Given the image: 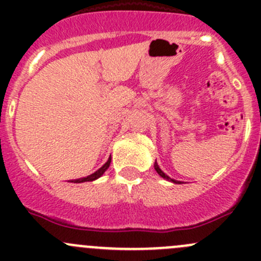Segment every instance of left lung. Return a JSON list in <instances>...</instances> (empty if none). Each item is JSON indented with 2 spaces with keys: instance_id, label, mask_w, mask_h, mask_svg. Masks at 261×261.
Masks as SVG:
<instances>
[{
  "instance_id": "left-lung-1",
  "label": "left lung",
  "mask_w": 261,
  "mask_h": 261,
  "mask_svg": "<svg viewBox=\"0 0 261 261\" xmlns=\"http://www.w3.org/2000/svg\"><path fill=\"white\" fill-rule=\"evenodd\" d=\"M154 168H155V170H156V172H158V174H159L160 177L165 178V179H168V180H172V181H174V183H179V181H177V180H174V179H170V178L168 177V175L165 174L164 172H162V169H160V168H159V165H158V163H156V162L154 163Z\"/></svg>"
}]
</instances>
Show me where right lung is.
Instances as JSON below:
<instances>
[{"label":"right lung","mask_w":261,"mask_h":261,"mask_svg":"<svg viewBox=\"0 0 261 261\" xmlns=\"http://www.w3.org/2000/svg\"><path fill=\"white\" fill-rule=\"evenodd\" d=\"M110 164H111V158L107 160V163L103 165V167L99 168V169L97 170V172H94L93 174L88 175V177H86V178H81V179H75V180H72V181H73V183H83V181H91V180L97 179V178H99L102 174H103L105 172H106V169L110 167Z\"/></svg>","instance_id":"obj_1"}]
</instances>
